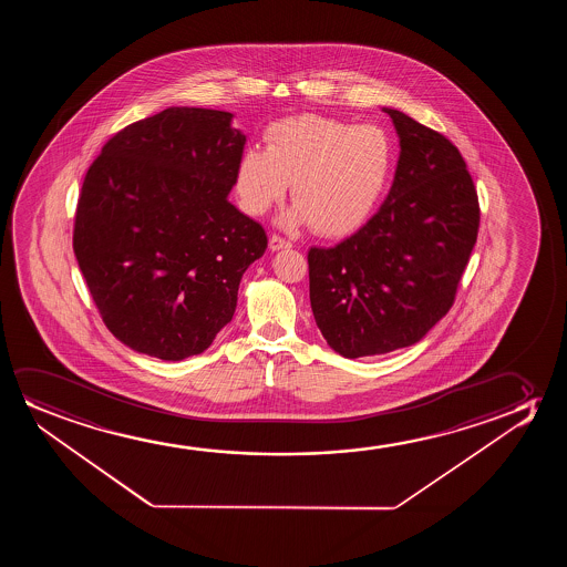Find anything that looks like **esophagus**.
<instances>
[{
  "label": "esophagus",
  "instance_id": "obj_1",
  "mask_svg": "<svg viewBox=\"0 0 567 567\" xmlns=\"http://www.w3.org/2000/svg\"><path fill=\"white\" fill-rule=\"evenodd\" d=\"M292 244L290 241L285 240V238H280L277 234H272L271 238H269V248L271 251H279V249L290 248Z\"/></svg>",
  "mask_w": 567,
  "mask_h": 567
}]
</instances>
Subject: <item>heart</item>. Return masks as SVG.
<instances>
[{"instance_id":"obj_1","label":"heart","mask_w":567,"mask_h":567,"mask_svg":"<svg viewBox=\"0 0 567 567\" xmlns=\"http://www.w3.org/2000/svg\"><path fill=\"white\" fill-rule=\"evenodd\" d=\"M393 145L375 125H354L319 114L285 117L265 132V151L248 147L236 168L241 209L264 215L292 182L295 207L287 228L310 223L321 236L362 225L388 187Z\"/></svg>"}]
</instances>
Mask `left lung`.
<instances>
[{"instance_id": "1", "label": "left lung", "mask_w": 567, "mask_h": 567, "mask_svg": "<svg viewBox=\"0 0 567 567\" xmlns=\"http://www.w3.org/2000/svg\"><path fill=\"white\" fill-rule=\"evenodd\" d=\"M401 145L380 210L334 248H311L310 302L344 358L419 342L450 311L476 244L481 207L458 148L393 109Z\"/></svg>"}]
</instances>
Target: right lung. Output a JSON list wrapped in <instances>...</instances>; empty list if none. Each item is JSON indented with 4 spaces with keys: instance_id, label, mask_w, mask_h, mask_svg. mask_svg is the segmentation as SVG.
<instances>
[{
    "instance_id": "obj_1",
    "label": "right lung",
    "mask_w": 567,
    "mask_h": 567,
    "mask_svg": "<svg viewBox=\"0 0 567 567\" xmlns=\"http://www.w3.org/2000/svg\"><path fill=\"white\" fill-rule=\"evenodd\" d=\"M244 145L230 112L172 106L117 132L86 171L73 251L125 347L176 362L233 319L267 249L264 226L228 202Z\"/></svg>"
}]
</instances>
